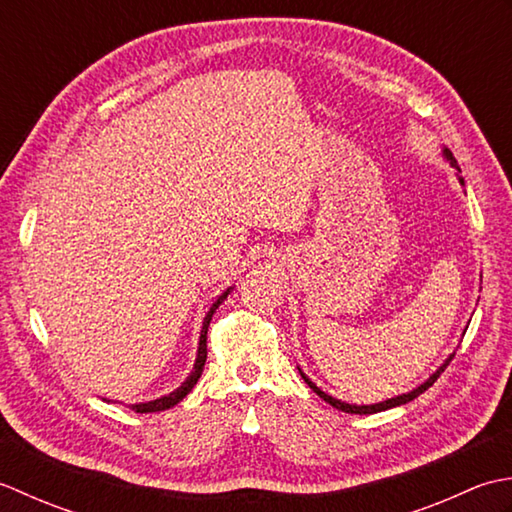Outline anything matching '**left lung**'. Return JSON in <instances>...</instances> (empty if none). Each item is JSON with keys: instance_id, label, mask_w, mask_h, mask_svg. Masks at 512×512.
Returning a JSON list of instances; mask_svg holds the SVG:
<instances>
[{"instance_id": "1", "label": "left lung", "mask_w": 512, "mask_h": 512, "mask_svg": "<svg viewBox=\"0 0 512 512\" xmlns=\"http://www.w3.org/2000/svg\"><path fill=\"white\" fill-rule=\"evenodd\" d=\"M444 154H446V159L448 161H451V165H455V168H457V161H455V156L451 154V152H448V150H444ZM453 360V356L451 358H448L444 364H442V367L440 369H437L433 375H431V378L429 380H426L424 384H420V387H417V389H413L411 393H404V395H398V398H391V400H387V402H380V404H371V406H356V404H347V402H340V400H336V398H331V395H327L325 391H320L318 387H316V384L314 382H311L309 378H307V375L305 373H302L300 371V375H302V380H305L307 384H309V389L311 391H314V393H318L320 395V398L322 400H325L327 404H331L333 406V409H338V411H344V413H356V415H371V413H380V411H387V409H393V406H400V404H406V402H411V400H415L417 398V395H420V393H424L426 389H429V387H433V382L437 380V378H440V375H442V371L448 367V362H451Z\"/></svg>"}]
</instances>
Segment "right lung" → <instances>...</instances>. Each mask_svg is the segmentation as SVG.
Segmentation results:
<instances>
[{
    "label": "right lung",
    "mask_w": 512,
    "mask_h": 512,
    "mask_svg": "<svg viewBox=\"0 0 512 512\" xmlns=\"http://www.w3.org/2000/svg\"><path fill=\"white\" fill-rule=\"evenodd\" d=\"M227 294H229V289L225 291V294L218 298L214 305H212V309H210V314L205 316V320H203V331H201V342H198V356H196V362H194V371L190 373V378H187L179 389H176L174 393H170V395H165V398H159V400H152V402H143V404H132L130 409L134 411V413H156V411H165V409H170V406H174V404H179L187 393H190L192 389H194V384L198 382V378H201V373H203V367H205V360H207V327H210V320H212V316H214V311L218 309V305H221V302L227 298Z\"/></svg>",
    "instance_id": "1"
}]
</instances>
